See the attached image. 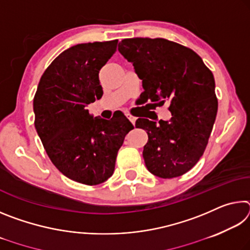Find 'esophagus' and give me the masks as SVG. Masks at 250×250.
Wrapping results in <instances>:
<instances>
[{
  "label": "esophagus",
  "instance_id": "esophagus-1",
  "mask_svg": "<svg viewBox=\"0 0 250 250\" xmlns=\"http://www.w3.org/2000/svg\"><path fill=\"white\" fill-rule=\"evenodd\" d=\"M126 118H128V119L130 120L131 124H132V125H134V124H135V120H137V118H135V117H134V116H132V115H129V113H128V115H126Z\"/></svg>",
  "mask_w": 250,
  "mask_h": 250
}]
</instances>
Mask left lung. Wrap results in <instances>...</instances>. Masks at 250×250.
Here are the masks:
<instances>
[{
    "label": "left lung",
    "mask_w": 250,
    "mask_h": 250,
    "mask_svg": "<svg viewBox=\"0 0 250 250\" xmlns=\"http://www.w3.org/2000/svg\"><path fill=\"white\" fill-rule=\"evenodd\" d=\"M118 49L142 80L141 99L170 104L168 121H135L149 138L143 147L147 170L162 179L184 174L204 153L216 119L213 74L195 52L164 39L124 40Z\"/></svg>",
    "instance_id": "1"
}]
</instances>
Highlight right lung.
<instances>
[{
    "mask_svg": "<svg viewBox=\"0 0 250 250\" xmlns=\"http://www.w3.org/2000/svg\"><path fill=\"white\" fill-rule=\"evenodd\" d=\"M118 41L71 46L48 66L34 97L35 128L50 161L68 179L87 185L107 181L133 125L124 113L110 120L86 107L103 97L99 70Z\"/></svg>",
    "mask_w": 250,
    "mask_h": 250,
    "instance_id": "right-lung-1",
    "label": "right lung"
}]
</instances>
